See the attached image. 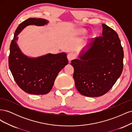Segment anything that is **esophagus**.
Masks as SVG:
<instances>
[{"mask_svg": "<svg viewBox=\"0 0 132 132\" xmlns=\"http://www.w3.org/2000/svg\"><path fill=\"white\" fill-rule=\"evenodd\" d=\"M75 58V55L73 53H69L67 55V58L69 62H71Z\"/></svg>", "mask_w": 132, "mask_h": 132, "instance_id": "1", "label": "esophagus"}]
</instances>
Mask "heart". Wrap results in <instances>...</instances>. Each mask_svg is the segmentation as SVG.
Wrapping results in <instances>:
<instances>
[{"label": "heart", "instance_id": "obj_1", "mask_svg": "<svg viewBox=\"0 0 132 132\" xmlns=\"http://www.w3.org/2000/svg\"><path fill=\"white\" fill-rule=\"evenodd\" d=\"M77 32L79 34H84L86 32V31L83 29H79L77 30Z\"/></svg>", "mask_w": 132, "mask_h": 132}]
</instances>
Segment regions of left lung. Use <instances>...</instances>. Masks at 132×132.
Here are the masks:
<instances>
[{
	"label": "left lung",
	"instance_id": "1",
	"mask_svg": "<svg viewBox=\"0 0 132 132\" xmlns=\"http://www.w3.org/2000/svg\"><path fill=\"white\" fill-rule=\"evenodd\" d=\"M102 36L96 38L71 61L73 78L80 94L98 97L107 93L120 77L123 67V50L114 30L102 24Z\"/></svg>",
	"mask_w": 132,
	"mask_h": 132
}]
</instances>
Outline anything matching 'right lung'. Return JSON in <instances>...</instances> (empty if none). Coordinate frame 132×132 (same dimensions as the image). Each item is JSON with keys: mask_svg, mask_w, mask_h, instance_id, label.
I'll return each instance as SVG.
<instances>
[{"mask_svg": "<svg viewBox=\"0 0 132 132\" xmlns=\"http://www.w3.org/2000/svg\"><path fill=\"white\" fill-rule=\"evenodd\" d=\"M48 23V21L44 19L26 20L18 27L10 44V70L18 86L28 94L45 95L48 93L58 73L68 63L65 52L57 54L47 53L31 57L23 54L18 45V36L26 26H43Z\"/></svg>", "mask_w": 132, "mask_h": 132, "instance_id": "1", "label": "right lung"}]
</instances>
